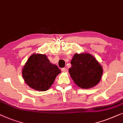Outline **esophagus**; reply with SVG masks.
<instances>
[{
  "label": "esophagus",
  "mask_w": 123,
  "mask_h": 123,
  "mask_svg": "<svg viewBox=\"0 0 123 123\" xmlns=\"http://www.w3.org/2000/svg\"><path fill=\"white\" fill-rule=\"evenodd\" d=\"M61 70H62V71L63 72H65L67 71V68H62L61 69Z\"/></svg>",
  "instance_id": "esophagus-1"
}]
</instances>
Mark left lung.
<instances>
[{
    "mask_svg": "<svg viewBox=\"0 0 123 123\" xmlns=\"http://www.w3.org/2000/svg\"><path fill=\"white\" fill-rule=\"evenodd\" d=\"M71 63L69 74L75 84L80 88L94 87L101 80L103 67L92 55L86 52L75 53Z\"/></svg>",
    "mask_w": 123,
    "mask_h": 123,
    "instance_id": "1",
    "label": "left lung"
}]
</instances>
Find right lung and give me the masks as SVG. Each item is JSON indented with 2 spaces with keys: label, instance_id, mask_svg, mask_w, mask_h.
Segmentation results:
<instances>
[{
  "label": "right lung",
  "instance_id": "1",
  "mask_svg": "<svg viewBox=\"0 0 123 123\" xmlns=\"http://www.w3.org/2000/svg\"><path fill=\"white\" fill-rule=\"evenodd\" d=\"M22 73L28 86L35 90L45 91L51 87L61 70L50 62L46 55L33 53L25 62Z\"/></svg>",
  "mask_w": 123,
  "mask_h": 123
}]
</instances>
